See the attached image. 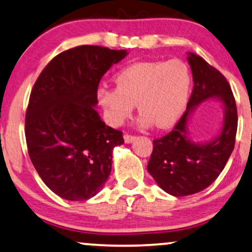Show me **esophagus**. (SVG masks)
<instances>
[{"mask_svg": "<svg viewBox=\"0 0 252 252\" xmlns=\"http://www.w3.org/2000/svg\"><path fill=\"white\" fill-rule=\"evenodd\" d=\"M123 138H124V142H126V143H132V142L135 141L136 139V137L135 136H131V135H128V134H126L123 136Z\"/></svg>", "mask_w": 252, "mask_h": 252, "instance_id": "obj_1", "label": "esophagus"}]
</instances>
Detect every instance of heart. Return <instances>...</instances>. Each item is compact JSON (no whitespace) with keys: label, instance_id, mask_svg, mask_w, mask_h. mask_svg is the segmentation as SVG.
Masks as SVG:
<instances>
[{"label":"heart","instance_id":"b5f03b06","mask_svg":"<svg viewBox=\"0 0 252 252\" xmlns=\"http://www.w3.org/2000/svg\"><path fill=\"white\" fill-rule=\"evenodd\" d=\"M116 88L102 87L97 92L108 122L114 126L131 116L137 104L139 126L155 124L165 129L178 121L186 110L192 77L182 60L139 62L117 74Z\"/></svg>","mask_w":252,"mask_h":252}]
</instances>
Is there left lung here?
<instances>
[{
  "label": "left lung",
  "mask_w": 252,
  "mask_h": 252,
  "mask_svg": "<svg viewBox=\"0 0 252 252\" xmlns=\"http://www.w3.org/2000/svg\"><path fill=\"white\" fill-rule=\"evenodd\" d=\"M193 89L187 111L174 130L154 141L148 171L158 187L175 197L197 193L213 184L228 162L235 147L237 108L228 81L201 56L188 53ZM222 103V128L216 138L195 142L189 130V118L203 101Z\"/></svg>",
  "instance_id": "1"
}]
</instances>
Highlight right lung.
I'll return each mask as SVG.
<instances>
[{"label": "right lung", "instance_id": "1", "mask_svg": "<svg viewBox=\"0 0 252 252\" xmlns=\"http://www.w3.org/2000/svg\"><path fill=\"white\" fill-rule=\"evenodd\" d=\"M126 55L81 45L54 57L35 82L26 114L27 147L39 177L62 198L87 201L110 175L114 148L124 141L97 113V88Z\"/></svg>", "mask_w": 252, "mask_h": 252}]
</instances>
